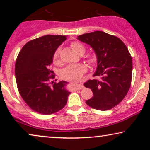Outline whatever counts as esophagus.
I'll return each instance as SVG.
<instances>
[{
    "mask_svg": "<svg viewBox=\"0 0 150 150\" xmlns=\"http://www.w3.org/2000/svg\"><path fill=\"white\" fill-rule=\"evenodd\" d=\"M73 87L75 90H79L83 89L84 86L83 85H81V84H75V85H73Z\"/></svg>",
    "mask_w": 150,
    "mask_h": 150,
    "instance_id": "34e87169",
    "label": "esophagus"
}]
</instances>
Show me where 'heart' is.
I'll return each mask as SVG.
<instances>
[{
  "label": "heart",
  "instance_id": "1",
  "mask_svg": "<svg viewBox=\"0 0 150 150\" xmlns=\"http://www.w3.org/2000/svg\"><path fill=\"white\" fill-rule=\"evenodd\" d=\"M71 46L78 54H83L84 52H85V47L79 42H74L71 44ZM60 52L61 47H59L55 50L54 55H53L54 63H59ZM86 69H87V67L84 64L69 65L63 69L62 76L65 79L70 80V81H75V80L79 79L82 76V75L86 71Z\"/></svg>",
  "mask_w": 150,
  "mask_h": 150
}]
</instances>
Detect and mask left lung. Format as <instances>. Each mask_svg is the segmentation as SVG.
I'll use <instances>...</instances> for the list:
<instances>
[{
  "mask_svg": "<svg viewBox=\"0 0 150 150\" xmlns=\"http://www.w3.org/2000/svg\"><path fill=\"white\" fill-rule=\"evenodd\" d=\"M77 39L93 50L97 67L93 76L100 78L84 84L93 95L86 104L100 110L115 107L126 96L132 81V57L128 48L117 37L100 30L81 35Z\"/></svg>",
  "mask_w": 150,
  "mask_h": 150,
  "instance_id": "8db88e82",
  "label": "left lung"
}]
</instances>
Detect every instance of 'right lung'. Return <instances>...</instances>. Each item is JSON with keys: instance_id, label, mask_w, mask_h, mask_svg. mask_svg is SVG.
Segmentation results:
<instances>
[{"instance_id": "obj_1", "label": "right lung", "mask_w": 150, "mask_h": 150, "mask_svg": "<svg viewBox=\"0 0 150 150\" xmlns=\"http://www.w3.org/2000/svg\"><path fill=\"white\" fill-rule=\"evenodd\" d=\"M65 35H44L30 41L19 52L15 75L19 93L29 107L43 115H50L64 107L71 93L68 82H50V70L55 50L66 40Z\"/></svg>"}]
</instances>
